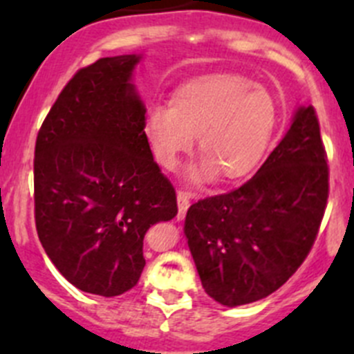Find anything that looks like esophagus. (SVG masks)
Wrapping results in <instances>:
<instances>
[{
  "mask_svg": "<svg viewBox=\"0 0 354 354\" xmlns=\"http://www.w3.org/2000/svg\"><path fill=\"white\" fill-rule=\"evenodd\" d=\"M176 198H178V219H183L185 214H187V210H188V207H190L192 195L185 190H178Z\"/></svg>",
  "mask_w": 354,
  "mask_h": 354,
  "instance_id": "1",
  "label": "esophagus"
}]
</instances>
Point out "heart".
Instances as JSON below:
<instances>
[{
	"label": "heart",
	"instance_id": "heart-1",
	"mask_svg": "<svg viewBox=\"0 0 354 354\" xmlns=\"http://www.w3.org/2000/svg\"><path fill=\"white\" fill-rule=\"evenodd\" d=\"M277 124V104L269 91L241 77H209L178 88L171 106L152 104L145 133L160 166L174 169L198 135L202 159L188 180L245 176L262 159Z\"/></svg>",
	"mask_w": 354,
	"mask_h": 354
}]
</instances>
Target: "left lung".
<instances>
[{"label": "left lung", "mask_w": 354, "mask_h": 354, "mask_svg": "<svg viewBox=\"0 0 354 354\" xmlns=\"http://www.w3.org/2000/svg\"><path fill=\"white\" fill-rule=\"evenodd\" d=\"M329 197V167L312 106L255 176L188 209L185 236L207 295L226 306L279 289L312 250Z\"/></svg>", "instance_id": "8db88e82"}]
</instances>
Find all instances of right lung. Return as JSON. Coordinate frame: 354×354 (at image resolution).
I'll return each instance as SVG.
<instances>
[{"label": "right lung", "mask_w": 354, "mask_h": 354, "mask_svg": "<svg viewBox=\"0 0 354 354\" xmlns=\"http://www.w3.org/2000/svg\"><path fill=\"white\" fill-rule=\"evenodd\" d=\"M140 59L113 56L78 70L35 142V227L42 248L68 283L106 298L138 283L145 233L178 214L131 82Z\"/></svg>", "instance_id": "add662e5"}]
</instances>
